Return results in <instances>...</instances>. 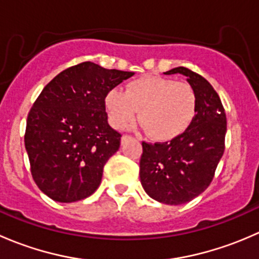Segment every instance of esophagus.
<instances>
[{"instance_id": "1", "label": "esophagus", "mask_w": 259, "mask_h": 259, "mask_svg": "<svg viewBox=\"0 0 259 259\" xmlns=\"http://www.w3.org/2000/svg\"><path fill=\"white\" fill-rule=\"evenodd\" d=\"M130 138H132L130 135H122V137H121V144H124V143L126 142V140H129Z\"/></svg>"}]
</instances>
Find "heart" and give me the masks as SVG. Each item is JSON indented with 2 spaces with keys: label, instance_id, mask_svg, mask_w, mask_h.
Wrapping results in <instances>:
<instances>
[{
  "label": "heart",
  "instance_id": "1",
  "mask_svg": "<svg viewBox=\"0 0 259 259\" xmlns=\"http://www.w3.org/2000/svg\"><path fill=\"white\" fill-rule=\"evenodd\" d=\"M109 121L116 129H126L137 119L150 138L169 142L180 137L197 113L194 89L187 82L161 76H144L132 81L125 91H109L105 98Z\"/></svg>",
  "mask_w": 259,
  "mask_h": 259
}]
</instances>
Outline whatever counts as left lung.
Listing matches in <instances>:
<instances>
[{
  "instance_id": "obj_1",
  "label": "left lung",
  "mask_w": 259,
  "mask_h": 259,
  "mask_svg": "<svg viewBox=\"0 0 259 259\" xmlns=\"http://www.w3.org/2000/svg\"><path fill=\"white\" fill-rule=\"evenodd\" d=\"M164 74L187 76L197 96V113L190 126L169 143L143 142L140 182L150 198L179 205L209 187L224 153L227 117L218 94L204 77L183 66Z\"/></svg>"
}]
</instances>
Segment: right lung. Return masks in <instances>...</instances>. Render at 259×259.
<instances>
[{
	"label": "right lung",
	"mask_w": 259,
	"mask_h": 259,
	"mask_svg": "<svg viewBox=\"0 0 259 259\" xmlns=\"http://www.w3.org/2000/svg\"><path fill=\"white\" fill-rule=\"evenodd\" d=\"M133 75L81 62L55 76L36 99L25 146L32 178L51 199L77 202L99 188L121 138L109 125L105 98Z\"/></svg>",
	"instance_id": "right-lung-1"
}]
</instances>
